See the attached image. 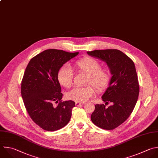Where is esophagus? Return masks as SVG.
Returning a JSON list of instances; mask_svg holds the SVG:
<instances>
[{
  "label": "esophagus",
  "mask_w": 158,
  "mask_h": 158,
  "mask_svg": "<svg viewBox=\"0 0 158 158\" xmlns=\"http://www.w3.org/2000/svg\"><path fill=\"white\" fill-rule=\"evenodd\" d=\"M75 104H76V106L77 107H79V106H81V105L82 104V103H81V102H76L75 103Z\"/></svg>",
  "instance_id": "obj_1"
}]
</instances>
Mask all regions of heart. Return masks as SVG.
<instances>
[{
	"label": "heart",
	"mask_w": 158,
	"mask_h": 158,
	"mask_svg": "<svg viewBox=\"0 0 158 158\" xmlns=\"http://www.w3.org/2000/svg\"><path fill=\"white\" fill-rule=\"evenodd\" d=\"M75 71L78 73L87 75L85 85H92L97 92L106 90L111 81V73L106 69H101L100 63L91 57L82 58L73 64ZM74 73L73 70L67 66L61 67L58 73V80L60 84L66 87H71L73 82ZM94 89L90 85L83 87H75L67 93L69 100L79 102H84L89 99L94 94Z\"/></svg>",
	"instance_id": "1"
}]
</instances>
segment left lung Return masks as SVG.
Instances as JSON below:
<instances>
[{"label":"left lung","mask_w":158,"mask_h":158,"mask_svg":"<svg viewBox=\"0 0 158 158\" xmlns=\"http://www.w3.org/2000/svg\"><path fill=\"white\" fill-rule=\"evenodd\" d=\"M91 56L106 62L112 75L109 87L102 98L105 104H96L92 122L104 130H114L122 124L132 113L139 95V87L133 61L115 49L87 51ZM109 102L112 105L107 108Z\"/></svg>","instance_id":"1"}]
</instances>
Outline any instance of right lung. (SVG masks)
<instances>
[{
    "label": "right lung",
    "mask_w": 158,
    "mask_h": 158,
    "mask_svg": "<svg viewBox=\"0 0 158 158\" xmlns=\"http://www.w3.org/2000/svg\"><path fill=\"white\" fill-rule=\"evenodd\" d=\"M78 54L46 49L31 58L25 69L21 84L25 107L32 120L44 130H60L71 119L75 102H62L58 73L64 64ZM55 102L58 103L57 106H54Z\"/></svg>",
    "instance_id": "right-lung-1"
}]
</instances>
